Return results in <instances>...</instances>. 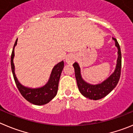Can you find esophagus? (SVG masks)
Instances as JSON below:
<instances>
[{
  "mask_svg": "<svg viewBox=\"0 0 133 133\" xmlns=\"http://www.w3.org/2000/svg\"><path fill=\"white\" fill-rule=\"evenodd\" d=\"M65 62L68 64H73L75 62V57L73 54H69L65 58Z\"/></svg>",
  "mask_w": 133,
  "mask_h": 133,
  "instance_id": "34e87169",
  "label": "esophagus"
}]
</instances>
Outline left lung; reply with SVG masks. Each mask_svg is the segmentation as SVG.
Masks as SVG:
<instances>
[{"label": "left lung", "instance_id": "left-lung-1", "mask_svg": "<svg viewBox=\"0 0 133 133\" xmlns=\"http://www.w3.org/2000/svg\"><path fill=\"white\" fill-rule=\"evenodd\" d=\"M115 42V46L118 48V58L117 61V65L114 72L100 84L97 85H91L87 83L82 79L81 75L80 68L77 63L75 62L74 65L75 69V78L79 91L85 97L88 98L91 100H99L105 97L108 95L118 83L121 76V52L119 44L116 40V38H113Z\"/></svg>", "mask_w": 133, "mask_h": 133}]
</instances>
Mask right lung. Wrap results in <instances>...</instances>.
<instances>
[{"label": "right lung", "mask_w": 133, "mask_h": 133, "mask_svg": "<svg viewBox=\"0 0 133 133\" xmlns=\"http://www.w3.org/2000/svg\"><path fill=\"white\" fill-rule=\"evenodd\" d=\"M17 41H18V38L15 42L12 55H11V68H12V74L16 86L23 97L31 104L38 106L47 104L50 100H52L57 94L59 78L64 66V61L59 62L54 67L49 80L44 86L37 89H30V88L25 87L19 83L16 78L14 72V64L13 62V59L14 57V48L17 44Z\"/></svg>", "instance_id": "1"}]
</instances>
